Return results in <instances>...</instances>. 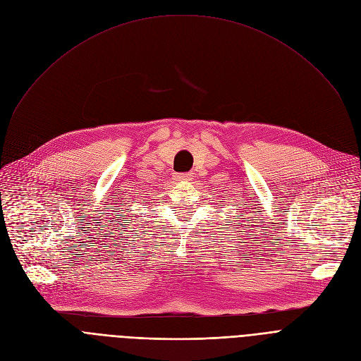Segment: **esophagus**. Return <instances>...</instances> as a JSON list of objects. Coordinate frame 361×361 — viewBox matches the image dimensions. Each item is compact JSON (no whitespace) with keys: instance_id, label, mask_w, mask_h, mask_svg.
Instances as JSON below:
<instances>
[{"instance_id":"esophagus-1","label":"esophagus","mask_w":361,"mask_h":361,"mask_svg":"<svg viewBox=\"0 0 361 361\" xmlns=\"http://www.w3.org/2000/svg\"><path fill=\"white\" fill-rule=\"evenodd\" d=\"M192 174H188V173H178V174H176L174 176V178L177 180V181H188V180H192Z\"/></svg>"}]
</instances>
